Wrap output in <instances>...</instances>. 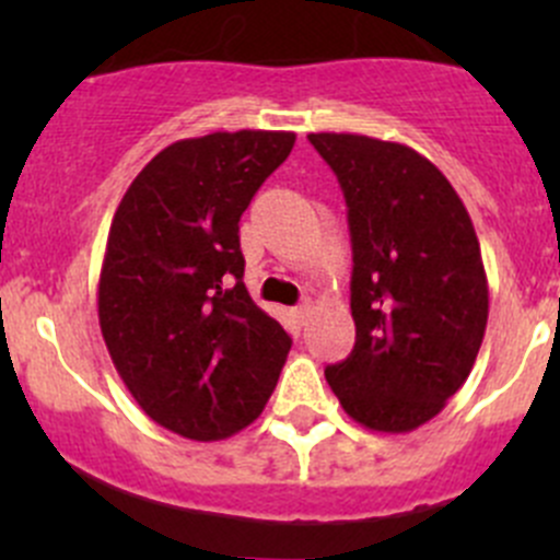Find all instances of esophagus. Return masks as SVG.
<instances>
[{
    "label": "esophagus",
    "instance_id": "1",
    "mask_svg": "<svg viewBox=\"0 0 560 560\" xmlns=\"http://www.w3.org/2000/svg\"><path fill=\"white\" fill-rule=\"evenodd\" d=\"M308 314H312V303H301V306H298L295 308V319L298 322H301V325H303V322H306L308 319Z\"/></svg>",
    "mask_w": 560,
    "mask_h": 560
}]
</instances>
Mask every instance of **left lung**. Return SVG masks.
<instances>
[{"instance_id": "left-lung-1", "label": "left lung", "mask_w": 560, "mask_h": 560, "mask_svg": "<svg viewBox=\"0 0 560 560\" xmlns=\"http://www.w3.org/2000/svg\"><path fill=\"white\" fill-rule=\"evenodd\" d=\"M347 200L354 349L325 380L360 425L406 433L433 420L471 374L488 325V279L471 217L415 149L312 132Z\"/></svg>"}]
</instances>
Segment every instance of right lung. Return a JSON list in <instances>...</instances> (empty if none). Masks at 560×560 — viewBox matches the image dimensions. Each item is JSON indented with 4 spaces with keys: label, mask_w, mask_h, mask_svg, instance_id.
Instances as JSON below:
<instances>
[{
    "label": "right lung",
    "mask_w": 560,
    "mask_h": 560,
    "mask_svg": "<svg viewBox=\"0 0 560 560\" xmlns=\"http://www.w3.org/2000/svg\"><path fill=\"white\" fill-rule=\"evenodd\" d=\"M295 132H213L162 149L129 184L100 270V327L140 409L219 442L259 417L292 338L244 284L238 222Z\"/></svg>",
    "instance_id": "1"
}]
</instances>
